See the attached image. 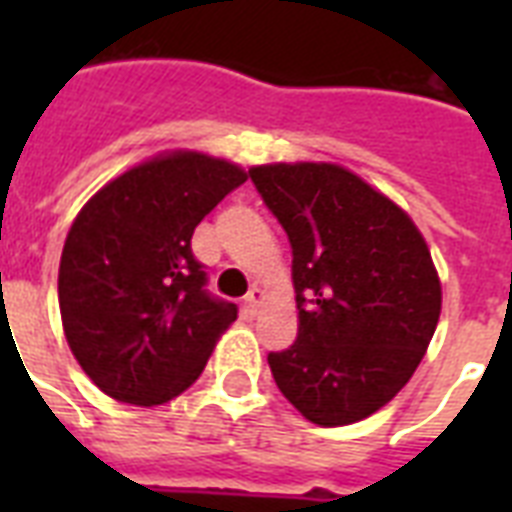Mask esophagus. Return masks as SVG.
Returning a JSON list of instances; mask_svg holds the SVG:
<instances>
[{"mask_svg":"<svg viewBox=\"0 0 512 512\" xmlns=\"http://www.w3.org/2000/svg\"><path fill=\"white\" fill-rule=\"evenodd\" d=\"M260 305H263V289L252 287L247 292V297H244V308H247L249 316H255L260 311Z\"/></svg>","mask_w":512,"mask_h":512,"instance_id":"34e87169","label":"esophagus"}]
</instances>
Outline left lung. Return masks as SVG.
Listing matches in <instances>:
<instances>
[{
    "instance_id": "obj_1",
    "label": "left lung",
    "mask_w": 512,
    "mask_h": 512,
    "mask_svg": "<svg viewBox=\"0 0 512 512\" xmlns=\"http://www.w3.org/2000/svg\"><path fill=\"white\" fill-rule=\"evenodd\" d=\"M249 177L292 244L300 332L268 353L305 420L335 428L404 388L441 316L428 244L404 209L337 164H263Z\"/></svg>"
}]
</instances>
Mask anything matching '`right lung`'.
I'll return each instance as SVG.
<instances>
[{
    "label": "right lung",
    "instance_id": "1",
    "mask_svg": "<svg viewBox=\"0 0 512 512\" xmlns=\"http://www.w3.org/2000/svg\"><path fill=\"white\" fill-rule=\"evenodd\" d=\"M247 180L175 151L100 188L60 255L63 332L84 374L124 404H167L196 382L239 308L207 289L193 228Z\"/></svg>",
    "mask_w": 512,
    "mask_h": 512
}]
</instances>
